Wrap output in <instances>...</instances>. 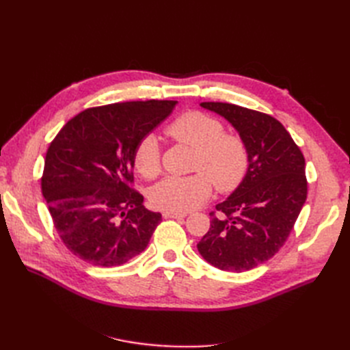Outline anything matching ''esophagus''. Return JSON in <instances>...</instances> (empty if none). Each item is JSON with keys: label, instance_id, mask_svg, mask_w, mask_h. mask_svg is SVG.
Segmentation results:
<instances>
[{"label": "esophagus", "instance_id": "34e87169", "mask_svg": "<svg viewBox=\"0 0 350 350\" xmlns=\"http://www.w3.org/2000/svg\"><path fill=\"white\" fill-rule=\"evenodd\" d=\"M165 219H183L187 216V213H174V211H163Z\"/></svg>", "mask_w": 350, "mask_h": 350}]
</instances>
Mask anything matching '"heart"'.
I'll use <instances>...</instances> for the list:
<instances>
[{
  "mask_svg": "<svg viewBox=\"0 0 350 350\" xmlns=\"http://www.w3.org/2000/svg\"><path fill=\"white\" fill-rule=\"evenodd\" d=\"M165 133L172 140L196 149L191 176H169L152 191L154 207L185 213L201 206L211 194L213 180L220 193H230L247 175L250 157L241 137L226 134L220 121L201 112H185L169 124ZM133 165L142 176L152 179L161 172V147L153 134L137 143Z\"/></svg>",
  "mask_w": 350,
  "mask_h": 350,
  "instance_id": "obj_1",
  "label": "heart"
}]
</instances>
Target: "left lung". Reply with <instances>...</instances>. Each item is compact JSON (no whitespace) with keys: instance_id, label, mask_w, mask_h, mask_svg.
I'll return each mask as SVG.
<instances>
[{"instance_id":"obj_1","label":"left lung","mask_w":350,"mask_h":350,"mask_svg":"<svg viewBox=\"0 0 350 350\" xmlns=\"http://www.w3.org/2000/svg\"><path fill=\"white\" fill-rule=\"evenodd\" d=\"M232 124L248 149L243 181L216 210L197 243L203 258L220 270L247 271L270 260L288 239L306 200L305 159L273 116L232 103L203 102Z\"/></svg>"}]
</instances>
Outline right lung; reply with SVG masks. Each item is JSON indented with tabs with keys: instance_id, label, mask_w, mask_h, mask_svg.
Returning a JSON list of instances; mask_svg holds the SVG:
<instances>
[{
	"instance_id": "add662e5",
	"label": "right lung",
	"mask_w": 350,
	"mask_h": 350,
	"mask_svg": "<svg viewBox=\"0 0 350 350\" xmlns=\"http://www.w3.org/2000/svg\"><path fill=\"white\" fill-rule=\"evenodd\" d=\"M176 100L89 108L49 144L40 179L64 245L96 267L121 266L146 250L162 215L131 187L137 143L166 120Z\"/></svg>"
}]
</instances>
